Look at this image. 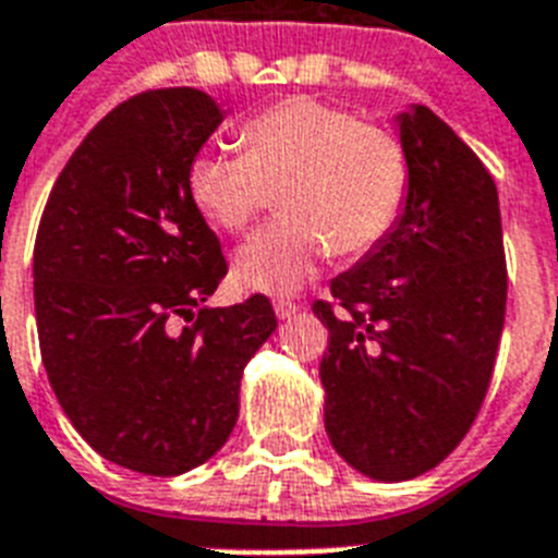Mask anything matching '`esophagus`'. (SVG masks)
I'll return each instance as SVG.
<instances>
[{
	"mask_svg": "<svg viewBox=\"0 0 558 558\" xmlns=\"http://www.w3.org/2000/svg\"><path fill=\"white\" fill-rule=\"evenodd\" d=\"M294 312H298V303L289 301V298H278V301H275V315H278L280 320L292 318Z\"/></svg>",
	"mask_w": 558,
	"mask_h": 558,
	"instance_id": "1",
	"label": "esophagus"
}]
</instances>
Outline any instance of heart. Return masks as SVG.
Returning <instances> with one entry per match:
<instances>
[{
	"label": "heart",
	"mask_w": 558,
	"mask_h": 558,
	"mask_svg": "<svg viewBox=\"0 0 558 558\" xmlns=\"http://www.w3.org/2000/svg\"><path fill=\"white\" fill-rule=\"evenodd\" d=\"M243 151L203 148L185 171L189 197L229 234H243L280 189V223L238 252L240 287L292 292L335 255H364L398 220L410 166L384 125L312 97L264 108L238 131Z\"/></svg>",
	"instance_id": "1"
}]
</instances>
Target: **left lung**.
<instances>
[{
	"label": "left lung",
	"instance_id": "8db88e82",
	"mask_svg": "<svg viewBox=\"0 0 558 558\" xmlns=\"http://www.w3.org/2000/svg\"><path fill=\"white\" fill-rule=\"evenodd\" d=\"M404 211L312 312L329 329L324 424L350 468L407 482L450 456L493 378L507 306L499 192L427 106L398 117Z\"/></svg>",
	"mask_w": 558,
	"mask_h": 558
}]
</instances>
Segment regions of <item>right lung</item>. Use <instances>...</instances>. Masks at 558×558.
Wrapping results in <instances>:
<instances>
[{
  "label": "right lung",
  "instance_id": "1",
  "mask_svg": "<svg viewBox=\"0 0 558 558\" xmlns=\"http://www.w3.org/2000/svg\"><path fill=\"white\" fill-rule=\"evenodd\" d=\"M220 120L197 88L120 102L71 154L36 232L53 396L102 459L134 473L180 475L223 447L243 366L278 326L266 294L203 306L229 266L185 171Z\"/></svg>",
  "mask_w": 558,
  "mask_h": 558
}]
</instances>
